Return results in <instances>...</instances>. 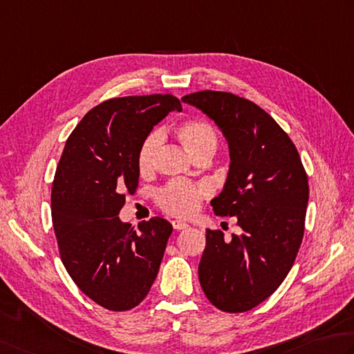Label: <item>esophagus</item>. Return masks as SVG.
Wrapping results in <instances>:
<instances>
[{
  "instance_id": "obj_1",
  "label": "esophagus",
  "mask_w": 354,
  "mask_h": 354,
  "mask_svg": "<svg viewBox=\"0 0 354 354\" xmlns=\"http://www.w3.org/2000/svg\"><path fill=\"white\" fill-rule=\"evenodd\" d=\"M171 225H173V228H175V230H178V232H179V230H184V228L189 227V225H187V224L184 223V221H179V219L173 221Z\"/></svg>"
}]
</instances>
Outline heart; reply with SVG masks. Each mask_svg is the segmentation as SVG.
Wrapping results in <instances>:
<instances>
[{"instance_id":"obj_1","label":"heart","mask_w":354,"mask_h":354,"mask_svg":"<svg viewBox=\"0 0 354 354\" xmlns=\"http://www.w3.org/2000/svg\"><path fill=\"white\" fill-rule=\"evenodd\" d=\"M178 138L183 141L190 153L198 158L213 155L218 147V133L209 121L193 118L179 124L176 129ZM162 142L159 130H151L144 136L136 153V167L141 175H150L155 170L156 153ZM209 190L205 185L189 181H170L156 192L155 201L158 207L165 213L179 218H189L198 210L201 201L207 198Z\"/></svg>"}]
</instances>
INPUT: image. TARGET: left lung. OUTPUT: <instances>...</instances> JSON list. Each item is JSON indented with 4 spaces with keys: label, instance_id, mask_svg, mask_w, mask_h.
I'll return each instance as SVG.
<instances>
[{
    "label": "left lung",
    "instance_id": "left-lung-1",
    "mask_svg": "<svg viewBox=\"0 0 354 354\" xmlns=\"http://www.w3.org/2000/svg\"><path fill=\"white\" fill-rule=\"evenodd\" d=\"M183 101L209 115L227 138L230 170L212 205L218 216H236L242 228L230 239L205 230L201 287L216 308L244 313L272 296L295 264L306 228L307 173L293 141L258 104L216 90Z\"/></svg>",
    "mask_w": 354,
    "mask_h": 354
}]
</instances>
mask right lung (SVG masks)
Here are the masks:
<instances>
[{"label":"right lung","instance_id":"add662e5","mask_svg":"<svg viewBox=\"0 0 354 354\" xmlns=\"http://www.w3.org/2000/svg\"><path fill=\"white\" fill-rule=\"evenodd\" d=\"M171 110L173 95L107 100L67 138L52 185V223L62 264L82 293L112 311L135 308L150 292L173 227L155 216L133 230L121 223L140 183L136 153Z\"/></svg>","mask_w":354,"mask_h":354}]
</instances>
